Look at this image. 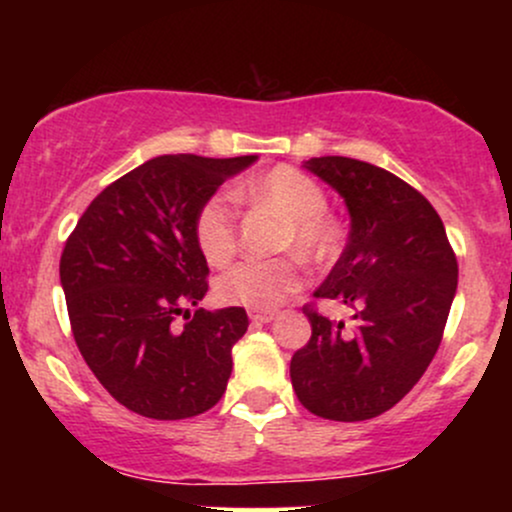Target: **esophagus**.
<instances>
[{
  "mask_svg": "<svg viewBox=\"0 0 512 512\" xmlns=\"http://www.w3.org/2000/svg\"><path fill=\"white\" fill-rule=\"evenodd\" d=\"M250 320L257 322V325H264V322H272L274 320V310H250Z\"/></svg>",
  "mask_w": 512,
  "mask_h": 512,
  "instance_id": "34e87169",
  "label": "esophagus"
}]
</instances>
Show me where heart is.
Returning a JSON list of instances; mask_svg holds the SVG:
<instances>
[{
	"mask_svg": "<svg viewBox=\"0 0 512 512\" xmlns=\"http://www.w3.org/2000/svg\"><path fill=\"white\" fill-rule=\"evenodd\" d=\"M238 199L274 209L286 219L281 248L296 250L305 262L325 264L339 250V228L330 216V199L325 187L308 173L289 163L269 168L260 178L233 192ZM195 240L204 260L221 267L236 255L238 211L231 195L214 192L199 204L195 214ZM301 264L296 257L276 260H245L228 269L216 284L223 303L245 305L252 310H272L298 291Z\"/></svg>",
	"mask_w": 512,
	"mask_h": 512,
	"instance_id": "obj_1",
	"label": "heart"
}]
</instances>
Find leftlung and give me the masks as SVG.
I'll return each mask as SVG.
<instances>
[{
    "label": "left lung",
    "instance_id": "obj_1",
    "mask_svg": "<svg viewBox=\"0 0 512 512\" xmlns=\"http://www.w3.org/2000/svg\"><path fill=\"white\" fill-rule=\"evenodd\" d=\"M351 214L349 243L315 298L354 310V330L303 305L308 344L291 358L298 402L332 421L392 409L436 356L457 289V257L438 211L390 170L346 156L305 161Z\"/></svg>",
    "mask_w": 512,
    "mask_h": 512
}]
</instances>
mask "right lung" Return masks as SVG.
<instances>
[{"mask_svg":"<svg viewBox=\"0 0 512 512\" xmlns=\"http://www.w3.org/2000/svg\"><path fill=\"white\" fill-rule=\"evenodd\" d=\"M255 156L168 154L110 182L69 233L60 279L81 356L122 407L146 419L204 414L226 392L243 308L187 313L209 291L195 214ZM188 322L174 325L177 315Z\"/></svg>","mask_w":512,"mask_h":512,"instance_id":"add662e5","label":"right lung"}]
</instances>
